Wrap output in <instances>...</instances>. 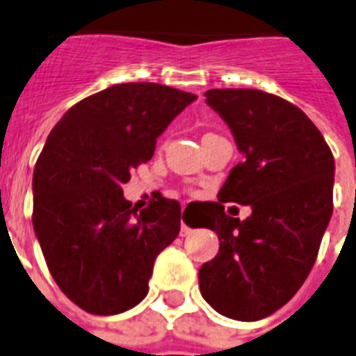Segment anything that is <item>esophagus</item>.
<instances>
[{
	"instance_id": "34e87169",
	"label": "esophagus",
	"mask_w": 356,
	"mask_h": 356,
	"mask_svg": "<svg viewBox=\"0 0 356 356\" xmlns=\"http://www.w3.org/2000/svg\"><path fill=\"white\" fill-rule=\"evenodd\" d=\"M189 233H191V227L187 226V224L184 222V220H181V229H180V235H181V237H187V235H189Z\"/></svg>"
}]
</instances>
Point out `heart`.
Segmentation results:
<instances>
[{
  "label": "heart",
  "instance_id": "obj_1",
  "mask_svg": "<svg viewBox=\"0 0 356 356\" xmlns=\"http://www.w3.org/2000/svg\"><path fill=\"white\" fill-rule=\"evenodd\" d=\"M206 136H209V134H206Z\"/></svg>",
  "mask_w": 356,
  "mask_h": 356
}]
</instances>
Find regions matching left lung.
<instances>
[{
	"label": "left lung",
	"mask_w": 356,
	"mask_h": 356,
	"mask_svg": "<svg viewBox=\"0 0 356 356\" xmlns=\"http://www.w3.org/2000/svg\"><path fill=\"white\" fill-rule=\"evenodd\" d=\"M206 102L232 129L244 160L232 169L218 202L206 206L217 257L198 283L217 312L255 322L285 305L311 272L332 215L334 158L303 110L261 90H209ZM222 201L252 207L229 218Z\"/></svg>",
	"instance_id": "left-lung-1"
}]
</instances>
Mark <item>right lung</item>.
I'll use <instances>...</instances> for the list:
<instances>
[{
	"label": "right lung",
	"mask_w": 356,
	"mask_h": 356,
	"mask_svg": "<svg viewBox=\"0 0 356 356\" xmlns=\"http://www.w3.org/2000/svg\"><path fill=\"white\" fill-rule=\"evenodd\" d=\"M195 99L154 82L115 84L76 102L51 130L34 165L33 226L53 280L86 312L138 305L156 257L178 237V202L158 196L138 213L123 184Z\"/></svg>",
	"instance_id": "right-lung-1"
}]
</instances>
